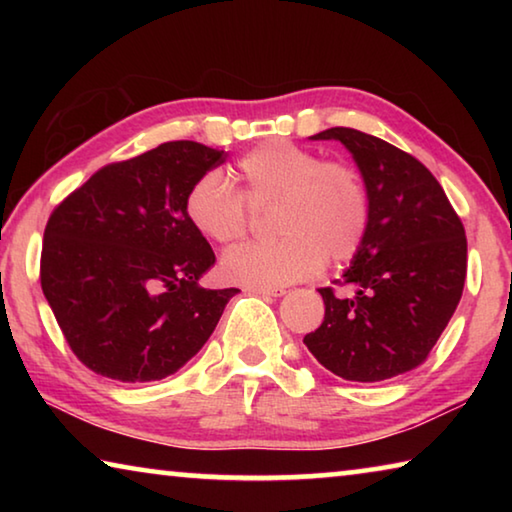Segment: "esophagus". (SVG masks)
Returning a JSON list of instances; mask_svg holds the SVG:
<instances>
[{"label":"esophagus","instance_id":"34e87169","mask_svg":"<svg viewBox=\"0 0 512 512\" xmlns=\"http://www.w3.org/2000/svg\"><path fill=\"white\" fill-rule=\"evenodd\" d=\"M248 291L259 293V296H271V298H280L287 293L282 287H248Z\"/></svg>","mask_w":512,"mask_h":512}]
</instances>
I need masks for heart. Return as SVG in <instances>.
<instances>
[{
	"label": "heart",
	"mask_w": 512,
	"mask_h": 512,
	"mask_svg": "<svg viewBox=\"0 0 512 512\" xmlns=\"http://www.w3.org/2000/svg\"><path fill=\"white\" fill-rule=\"evenodd\" d=\"M237 192L219 171L203 173L185 196L189 223L219 246H235L248 232L250 205L275 203L280 239L232 250L223 275L246 287H282L357 255L370 223V198L357 169L327 162L284 140L257 144L237 160Z\"/></svg>",
	"instance_id": "1"
}]
</instances>
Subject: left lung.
<instances>
[{"mask_svg":"<svg viewBox=\"0 0 512 512\" xmlns=\"http://www.w3.org/2000/svg\"><path fill=\"white\" fill-rule=\"evenodd\" d=\"M339 140L352 153L370 198L366 239L332 287L318 289L325 318L305 336L323 366L350 381H384L418 368L454 316L467 273L465 228L443 187L413 155L354 128Z\"/></svg>","mask_w":512,"mask_h":512,"instance_id":"8db88e82","label":"left lung"}]
</instances>
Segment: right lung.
<instances>
[{
	"instance_id": "obj_1",
	"label": "right lung",
	"mask_w": 512,
	"mask_h": 512,
	"mask_svg": "<svg viewBox=\"0 0 512 512\" xmlns=\"http://www.w3.org/2000/svg\"><path fill=\"white\" fill-rule=\"evenodd\" d=\"M225 160L180 140L112 162L51 212L40 284L69 348L108 379L173 375L210 339L239 289H203L216 257L185 196Z\"/></svg>"
}]
</instances>
